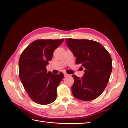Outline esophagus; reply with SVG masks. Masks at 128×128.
<instances>
[{
  "label": "esophagus",
  "mask_w": 128,
  "mask_h": 128,
  "mask_svg": "<svg viewBox=\"0 0 128 128\" xmlns=\"http://www.w3.org/2000/svg\"><path fill=\"white\" fill-rule=\"evenodd\" d=\"M69 74H66V73H64V77H66V76H69Z\"/></svg>",
  "instance_id": "34e87169"
}]
</instances>
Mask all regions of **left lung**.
I'll return each instance as SVG.
<instances>
[{
    "label": "left lung",
    "instance_id": "obj_1",
    "mask_svg": "<svg viewBox=\"0 0 128 128\" xmlns=\"http://www.w3.org/2000/svg\"><path fill=\"white\" fill-rule=\"evenodd\" d=\"M65 40L76 57V63L85 69L81 78L72 75L74 79L72 87L73 96L85 101L96 99L104 90L112 72L110 53L94 40L72 38Z\"/></svg>",
    "mask_w": 128,
    "mask_h": 128
}]
</instances>
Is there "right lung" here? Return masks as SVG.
Wrapping results in <instances>:
<instances>
[{
    "mask_svg": "<svg viewBox=\"0 0 128 128\" xmlns=\"http://www.w3.org/2000/svg\"><path fill=\"white\" fill-rule=\"evenodd\" d=\"M63 41L64 39L36 40L21 54L19 77L30 97L38 104H48L56 100V88L64 75L47 72L46 66L54 50Z\"/></svg>",
    "mask_w": 128,
    "mask_h": 128,
    "instance_id": "obj_1",
    "label": "right lung"
}]
</instances>
